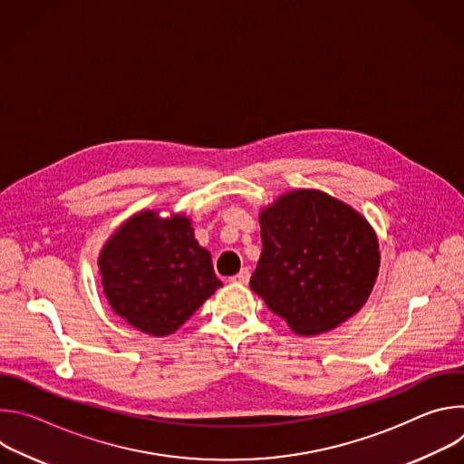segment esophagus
<instances>
[{
  "instance_id": "esophagus-1",
  "label": "esophagus",
  "mask_w": 464,
  "mask_h": 464,
  "mask_svg": "<svg viewBox=\"0 0 464 464\" xmlns=\"http://www.w3.org/2000/svg\"><path fill=\"white\" fill-rule=\"evenodd\" d=\"M231 283H237V285H247L249 283V270L247 268H242L237 276L231 277Z\"/></svg>"
}]
</instances>
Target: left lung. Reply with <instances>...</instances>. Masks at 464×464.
I'll return each mask as SVG.
<instances>
[{
  "label": "left lung",
  "mask_w": 464,
  "mask_h": 464,
  "mask_svg": "<svg viewBox=\"0 0 464 464\" xmlns=\"http://www.w3.org/2000/svg\"><path fill=\"white\" fill-rule=\"evenodd\" d=\"M258 220L262 253L249 286L295 334L326 333L365 304L380 251L358 211L321 190L297 188Z\"/></svg>",
  "instance_id": "left-lung-1"
}]
</instances>
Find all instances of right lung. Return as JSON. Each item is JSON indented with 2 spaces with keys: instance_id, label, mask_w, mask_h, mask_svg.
<instances>
[{
  "instance_id": "add662e5",
  "label": "right lung",
  "mask_w": 464,
  "mask_h": 464,
  "mask_svg": "<svg viewBox=\"0 0 464 464\" xmlns=\"http://www.w3.org/2000/svg\"><path fill=\"white\" fill-rule=\"evenodd\" d=\"M99 270L113 312L150 336L172 334L222 286L190 220L156 211L134 215L108 238Z\"/></svg>"
}]
</instances>
